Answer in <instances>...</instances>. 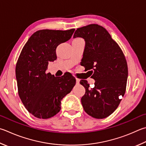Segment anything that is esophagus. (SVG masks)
Wrapping results in <instances>:
<instances>
[{
	"label": "esophagus",
	"mask_w": 146,
	"mask_h": 146,
	"mask_svg": "<svg viewBox=\"0 0 146 146\" xmlns=\"http://www.w3.org/2000/svg\"><path fill=\"white\" fill-rule=\"evenodd\" d=\"M76 84H79V83H80V79L76 78Z\"/></svg>",
	"instance_id": "obj_1"
}]
</instances>
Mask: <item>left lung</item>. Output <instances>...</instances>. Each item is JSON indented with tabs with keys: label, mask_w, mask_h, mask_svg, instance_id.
Wrapping results in <instances>:
<instances>
[{
	"label": "left lung",
	"mask_w": 146,
	"mask_h": 146,
	"mask_svg": "<svg viewBox=\"0 0 146 146\" xmlns=\"http://www.w3.org/2000/svg\"><path fill=\"white\" fill-rule=\"evenodd\" d=\"M73 38L86 42L82 63L92 70L94 87L89 88L85 80L80 84L86 89L81 99L87 114L103 119L114 112L124 96L128 78V65L123 51L102 26L90 24L76 29Z\"/></svg>",
	"instance_id": "8db88e82"
}]
</instances>
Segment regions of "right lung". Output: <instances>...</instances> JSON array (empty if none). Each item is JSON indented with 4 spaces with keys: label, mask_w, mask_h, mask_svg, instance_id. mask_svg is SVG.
Segmentation results:
<instances>
[{
    "label": "right lung",
    "mask_w": 146,
    "mask_h": 146,
    "mask_svg": "<svg viewBox=\"0 0 146 146\" xmlns=\"http://www.w3.org/2000/svg\"><path fill=\"white\" fill-rule=\"evenodd\" d=\"M74 31L75 29L36 31L18 57L15 70L18 94L26 109L37 118L56 115L61 108V100L76 84L70 73L57 77L46 73L48 62L57 59V46L68 41Z\"/></svg>",
    "instance_id": "right-lung-1"
}]
</instances>
